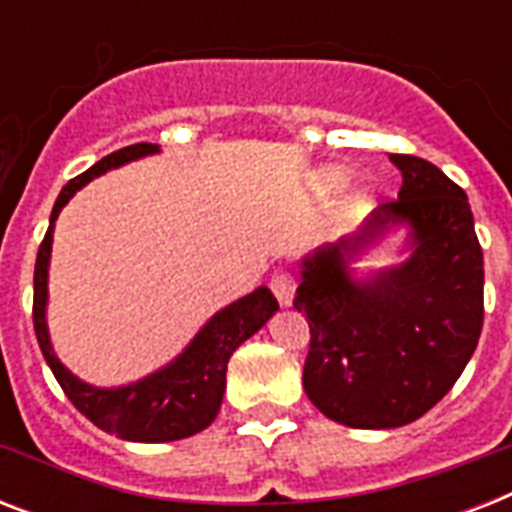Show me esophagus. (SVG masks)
I'll use <instances>...</instances> for the list:
<instances>
[{
  "instance_id": "obj_1",
  "label": "esophagus",
  "mask_w": 512,
  "mask_h": 512,
  "mask_svg": "<svg viewBox=\"0 0 512 512\" xmlns=\"http://www.w3.org/2000/svg\"><path fill=\"white\" fill-rule=\"evenodd\" d=\"M295 276L287 271V268H279V271H273L271 276V292L276 295L279 305H289L292 303V297H295Z\"/></svg>"
}]
</instances>
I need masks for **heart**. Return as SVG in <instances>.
I'll return each mask as SVG.
<instances>
[{"mask_svg":"<svg viewBox=\"0 0 512 512\" xmlns=\"http://www.w3.org/2000/svg\"><path fill=\"white\" fill-rule=\"evenodd\" d=\"M342 180H345V172L337 170V167H332V170H324L319 175V185L324 188V191H332V188H337Z\"/></svg>","mask_w":512,"mask_h":512,"instance_id":"1","label":"heart"}]
</instances>
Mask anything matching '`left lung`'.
Here are the masks:
<instances>
[{"label":"left lung","instance_id":"obj_1","mask_svg":"<svg viewBox=\"0 0 512 512\" xmlns=\"http://www.w3.org/2000/svg\"><path fill=\"white\" fill-rule=\"evenodd\" d=\"M404 185L374 209L361 236L303 263L295 308L308 316L305 393L348 428H398L452 390L484 327V252L468 196L436 164L390 154ZM409 222L415 255L369 285L344 257L388 224Z\"/></svg>","mask_w":512,"mask_h":512}]
</instances>
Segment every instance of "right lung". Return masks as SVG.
<instances>
[{
	"label": "right lung",
	"instance_id": "obj_1",
	"mask_svg": "<svg viewBox=\"0 0 512 512\" xmlns=\"http://www.w3.org/2000/svg\"><path fill=\"white\" fill-rule=\"evenodd\" d=\"M154 143H135L119 148L114 154L103 156L90 170L68 180L60 191L50 215V228L39 244V255L34 265V332L42 348L44 361L50 364L55 380L68 396V401L79 409L90 422L111 436L124 441H177L199 433L217 417L225 390V369L228 358L241 342L252 337L265 321L271 319L279 303L271 289H255L252 295L241 297L239 303L228 305L212 316L207 327L201 329L196 340L185 348L180 358H175L167 369L151 374L146 380L127 385V388L100 390L87 382L76 380L66 366L60 364L52 353L47 324H44V303H47V263L52 249V225L66 201L74 196L92 177L103 175L111 167L132 162L138 156L156 154Z\"/></svg>",
	"mask_w": 512,
	"mask_h": 512
}]
</instances>
